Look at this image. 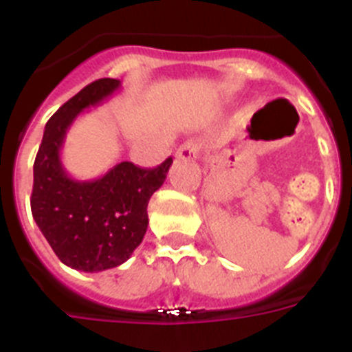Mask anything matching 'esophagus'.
Segmentation results:
<instances>
[{
	"label": "esophagus",
	"mask_w": 352,
	"mask_h": 352,
	"mask_svg": "<svg viewBox=\"0 0 352 352\" xmlns=\"http://www.w3.org/2000/svg\"><path fill=\"white\" fill-rule=\"evenodd\" d=\"M199 153H201V148H199L195 142H185V144H182L178 148V151H176V157H178L179 160L194 162L199 158Z\"/></svg>",
	"instance_id": "esophagus-1"
}]
</instances>
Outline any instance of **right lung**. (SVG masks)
<instances>
[{
    "label": "right lung",
    "instance_id": "obj_1",
    "mask_svg": "<svg viewBox=\"0 0 352 352\" xmlns=\"http://www.w3.org/2000/svg\"><path fill=\"white\" fill-rule=\"evenodd\" d=\"M121 88L98 79L61 105L43 130L33 166L31 213L63 264L84 273L116 268L130 259L148 229L149 197L164 185L173 158L155 169L120 162L96 179L72 178L61 162L67 132L82 111Z\"/></svg>",
    "mask_w": 352,
    "mask_h": 352
}]
</instances>
